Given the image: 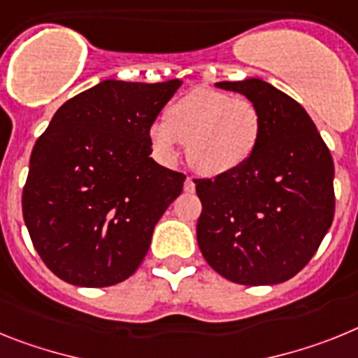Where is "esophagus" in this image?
Here are the masks:
<instances>
[{
  "label": "esophagus",
  "instance_id": "1",
  "mask_svg": "<svg viewBox=\"0 0 358 358\" xmlns=\"http://www.w3.org/2000/svg\"><path fill=\"white\" fill-rule=\"evenodd\" d=\"M183 191L185 192L196 191V183H194V180H192L191 176H187V178H185V182H183Z\"/></svg>",
  "mask_w": 358,
  "mask_h": 358
}]
</instances>
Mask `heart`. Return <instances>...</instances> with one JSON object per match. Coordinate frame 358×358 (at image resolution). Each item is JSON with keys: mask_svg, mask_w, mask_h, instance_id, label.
<instances>
[{"mask_svg": "<svg viewBox=\"0 0 358 358\" xmlns=\"http://www.w3.org/2000/svg\"><path fill=\"white\" fill-rule=\"evenodd\" d=\"M263 117L250 99L194 88L167 110V122L149 129L155 151L173 160L178 144H185L191 166L201 175L220 176L250 160L261 141Z\"/></svg>", "mask_w": 358, "mask_h": 358, "instance_id": "b5f03b06", "label": "heart"}]
</instances>
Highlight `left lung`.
Segmentation results:
<instances>
[{
	"instance_id": "left-lung-1",
	"label": "left lung",
	"mask_w": 358,
	"mask_h": 358,
	"mask_svg": "<svg viewBox=\"0 0 358 358\" xmlns=\"http://www.w3.org/2000/svg\"><path fill=\"white\" fill-rule=\"evenodd\" d=\"M259 108L261 141L250 160L198 178V247L238 285L285 282L308 265L335 214L334 158L299 102L261 79L216 83Z\"/></svg>"
}]
</instances>
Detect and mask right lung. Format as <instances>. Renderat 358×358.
<instances>
[{"instance_id":"obj_1","label":"right lung","mask_w":358,"mask_h":358,"mask_svg":"<svg viewBox=\"0 0 358 358\" xmlns=\"http://www.w3.org/2000/svg\"><path fill=\"white\" fill-rule=\"evenodd\" d=\"M180 85L102 80L64 102L37 138L21 205L59 279L102 288L141 266L185 180L149 157V129Z\"/></svg>"}]
</instances>
